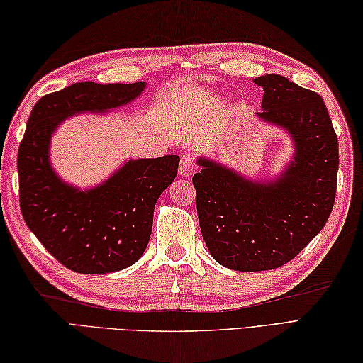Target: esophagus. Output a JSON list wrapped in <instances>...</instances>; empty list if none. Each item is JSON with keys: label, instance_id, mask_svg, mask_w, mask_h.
I'll list each match as a JSON object with an SVG mask.
<instances>
[{"label": "esophagus", "instance_id": "obj_1", "mask_svg": "<svg viewBox=\"0 0 363 363\" xmlns=\"http://www.w3.org/2000/svg\"><path fill=\"white\" fill-rule=\"evenodd\" d=\"M196 168L198 167H196L194 159L189 157V156H184L182 160H181V164H179V174L184 176V177H189L196 172Z\"/></svg>", "mask_w": 363, "mask_h": 363}]
</instances>
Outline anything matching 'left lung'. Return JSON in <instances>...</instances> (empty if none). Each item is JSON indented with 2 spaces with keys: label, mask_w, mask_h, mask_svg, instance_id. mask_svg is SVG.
Returning a JSON list of instances; mask_svg holds the SVG:
<instances>
[{
  "label": "left lung",
  "mask_w": 363,
  "mask_h": 363,
  "mask_svg": "<svg viewBox=\"0 0 363 363\" xmlns=\"http://www.w3.org/2000/svg\"><path fill=\"white\" fill-rule=\"evenodd\" d=\"M257 117L290 134L295 154L274 181H251L198 157L199 228L212 257L237 272H265L295 259L326 225L337 190L338 140L323 98L281 74L259 76Z\"/></svg>",
  "instance_id": "left-lung-1"
}]
</instances>
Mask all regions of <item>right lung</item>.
I'll return each instance as SVG.
<instances>
[{
  "label": "right lung",
  "mask_w": 363,
  "mask_h": 363,
  "mask_svg": "<svg viewBox=\"0 0 363 363\" xmlns=\"http://www.w3.org/2000/svg\"><path fill=\"white\" fill-rule=\"evenodd\" d=\"M145 87L78 82L42 96L29 115L17 159L21 215L45 250L72 272H120L142 257L154 206L174 181L179 156L130 159L103 184L79 190L52 169L51 137L72 115L117 109Z\"/></svg>",
  "instance_id": "1"
}]
</instances>
